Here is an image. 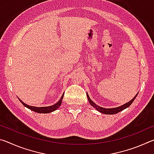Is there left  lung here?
Instances as JSON below:
<instances>
[{
    "instance_id": "left-lung-1",
    "label": "left lung",
    "mask_w": 154,
    "mask_h": 154,
    "mask_svg": "<svg viewBox=\"0 0 154 154\" xmlns=\"http://www.w3.org/2000/svg\"><path fill=\"white\" fill-rule=\"evenodd\" d=\"M139 93V92H138ZM138 93L136 95L134 96V97L132 99V100H130L129 102H128L124 104V105H122L119 106H118V107H115V108H104V107H101V106H98L97 105H96V103H94L93 102V101L91 100V98H90L89 95L87 93V97L88 99V101H89V103L91 105H92L94 108H95L96 110L100 112V113H102L103 114H106V115H113V114H116L119 113V112H120L122 111H123L124 109H126L128 107H129L130 105H131V104L133 103V101L134 100V99L136 98V97L138 95Z\"/></svg>"
}]
</instances>
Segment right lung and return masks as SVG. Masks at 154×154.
<instances>
[{
  "label": "right lung",
  "mask_w": 154,
  "mask_h": 154,
  "mask_svg": "<svg viewBox=\"0 0 154 154\" xmlns=\"http://www.w3.org/2000/svg\"><path fill=\"white\" fill-rule=\"evenodd\" d=\"M64 94V93H63V94L62 95L61 98H60V100L58 101V102L54 104V105H51V106H41V107H37V106H30L28 105H26V104L24 103L23 101L21 100L18 97L17 98L20 100V102L22 103L23 105L26 106V107H27L28 109H30V110L36 112V113H51V112L56 111V109H58L59 106L61 105L62 100V99H63Z\"/></svg>",
  "instance_id": "add662e5"
}]
</instances>
